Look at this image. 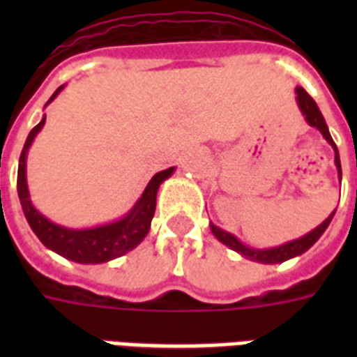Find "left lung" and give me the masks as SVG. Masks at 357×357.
I'll return each instance as SVG.
<instances>
[{"label":"left lung","mask_w":357,"mask_h":357,"mask_svg":"<svg viewBox=\"0 0 357 357\" xmlns=\"http://www.w3.org/2000/svg\"><path fill=\"white\" fill-rule=\"evenodd\" d=\"M294 94H296V103H298L300 113H302L305 122L310 123L311 128L319 129L322 137L326 139L328 144L333 148V153H335L333 162H335L339 181H341V176H343V174H341L339 150H337V146H335V142H333L332 135H330L326 120H324L322 113L319 111V107H317V103L313 102V98H311L310 94L302 89V86H296V89H294ZM333 215H335V211L330 213L326 220H324L322 224H319L315 229H311L310 234L302 235V237L298 238H293V241L280 244V246H272V248H254V246H248V244H244L241 238L235 237L234 234H229V231H226V229L218 228V226H215L213 222H209V228H211L213 235H215L220 243L226 244L228 248L235 250L237 254H241L243 257H246V259L255 261V263H263V265H276V263H283V261L293 259V257H298V255H302L304 252H307V250H310L311 246L321 238V235L326 231V228L330 226V222H332Z\"/></svg>","instance_id":"left-lung-1"}]
</instances>
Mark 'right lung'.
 <instances>
[{"label":"right lung","instance_id":"add662e5","mask_svg":"<svg viewBox=\"0 0 357 357\" xmlns=\"http://www.w3.org/2000/svg\"><path fill=\"white\" fill-rule=\"evenodd\" d=\"M63 86H59L53 92V96L47 100L44 109L59 96V92L63 91ZM46 123V114L42 120L31 129L27 135L24 150L20 153L18 162V198L24 209V215L29 222L31 229L40 238V243L50 248L55 254L63 255L66 259L81 263V265H100L113 261L120 255L128 254L133 248H137L144 237L150 231L151 218L155 213V200L157 190L161 187L165 179H168L176 172V167H170L167 170L157 172L153 178L148 181V185L139 196V200L135 202L133 207L129 209L123 217L116 218L113 222L100 224V226H91V228H66L57 222H52L50 218L44 217L31 202L29 187H27V153L33 144V140L40 129Z\"/></svg>","mask_w":357,"mask_h":357}]
</instances>
